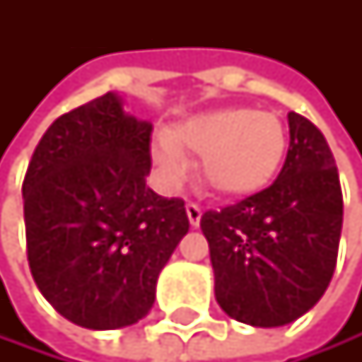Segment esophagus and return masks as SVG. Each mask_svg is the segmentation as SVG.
Instances as JSON below:
<instances>
[{
  "label": "esophagus",
  "mask_w": 362,
  "mask_h": 362,
  "mask_svg": "<svg viewBox=\"0 0 362 362\" xmlns=\"http://www.w3.org/2000/svg\"><path fill=\"white\" fill-rule=\"evenodd\" d=\"M187 217H189L191 226L197 228V226H199V219H202V208H199L197 204L189 202V204H187Z\"/></svg>",
  "instance_id": "esophagus-1"
}]
</instances>
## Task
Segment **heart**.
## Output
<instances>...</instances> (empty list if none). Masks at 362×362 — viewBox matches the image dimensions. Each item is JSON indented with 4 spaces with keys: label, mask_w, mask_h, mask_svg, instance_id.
Returning <instances> with one entry per match:
<instances>
[{
    "label": "heart",
    "mask_w": 362,
    "mask_h": 362,
    "mask_svg": "<svg viewBox=\"0 0 362 362\" xmlns=\"http://www.w3.org/2000/svg\"><path fill=\"white\" fill-rule=\"evenodd\" d=\"M202 156V182L230 199L256 195L276 177L286 154V130L267 110L217 108L177 121L156 147L158 167L177 177L185 158Z\"/></svg>",
    "instance_id": "1"
}]
</instances>
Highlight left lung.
Here are the masks:
<instances>
[{"label":"left lung","instance_id":"obj_1","mask_svg":"<svg viewBox=\"0 0 362 362\" xmlns=\"http://www.w3.org/2000/svg\"><path fill=\"white\" fill-rule=\"evenodd\" d=\"M288 151L276 182L202 215L215 298L226 315L256 328L296 322L326 293L343 226L334 156L313 123L288 112Z\"/></svg>","mask_w":362,"mask_h":362}]
</instances>
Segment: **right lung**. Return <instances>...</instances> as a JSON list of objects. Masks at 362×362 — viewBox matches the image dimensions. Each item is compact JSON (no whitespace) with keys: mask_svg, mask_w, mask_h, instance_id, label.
<instances>
[{"mask_svg":"<svg viewBox=\"0 0 362 362\" xmlns=\"http://www.w3.org/2000/svg\"><path fill=\"white\" fill-rule=\"evenodd\" d=\"M151 123L117 93L58 117L23 180L28 262L43 298L69 322L115 330L143 319L156 280L189 232L180 197L145 185Z\"/></svg>","mask_w":362,"mask_h":362,"instance_id":"1","label":"right lung"}]
</instances>
